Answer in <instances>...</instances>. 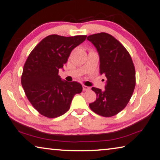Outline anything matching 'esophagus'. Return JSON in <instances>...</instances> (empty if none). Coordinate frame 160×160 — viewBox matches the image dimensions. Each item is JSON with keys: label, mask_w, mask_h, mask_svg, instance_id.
<instances>
[{"label": "esophagus", "mask_w": 160, "mask_h": 160, "mask_svg": "<svg viewBox=\"0 0 160 160\" xmlns=\"http://www.w3.org/2000/svg\"><path fill=\"white\" fill-rule=\"evenodd\" d=\"M83 91H88L90 90V87H87V86H85V85H83Z\"/></svg>", "instance_id": "1"}]
</instances>
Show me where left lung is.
<instances>
[{"mask_svg": "<svg viewBox=\"0 0 160 160\" xmlns=\"http://www.w3.org/2000/svg\"><path fill=\"white\" fill-rule=\"evenodd\" d=\"M87 39L97 48L100 73L107 79L105 90L92 88L97 99L89 107L100 116H114L126 107L134 92L136 78L133 61L124 46L109 33H95Z\"/></svg>", "mask_w": 160, "mask_h": 160, "instance_id": "left-lung-1", "label": "left lung"}]
</instances>
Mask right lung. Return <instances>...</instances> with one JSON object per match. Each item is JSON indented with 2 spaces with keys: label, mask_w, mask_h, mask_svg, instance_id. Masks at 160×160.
I'll list each match as a JSON object with an SVG mask.
<instances>
[{
  "label": "right lung",
  "mask_w": 160,
  "mask_h": 160,
  "mask_svg": "<svg viewBox=\"0 0 160 160\" xmlns=\"http://www.w3.org/2000/svg\"><path fill=\"white\" fill-rule=\"evenodd\" d=\"M86 38L87 36H48L26 59L21 76L22 87L32 106L43 116L56 118L65 114L74 95L82 92L81 83L61 80L58 70L67 62L73 49Z\"/></svg>",
  "instance_id": "add662e5"
}]
</instances>
